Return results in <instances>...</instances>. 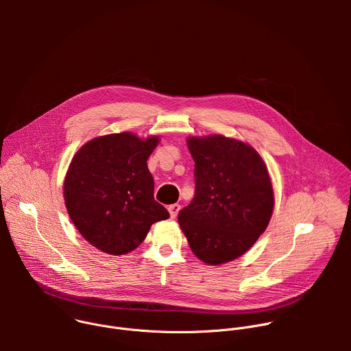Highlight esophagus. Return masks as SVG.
I'll list each match as a JSON object with an SVG mask.
<instances>
[{
  "label": "esophagus",
  "instance_id": "1",
  "mask_svg": "<svg viewBox=\"0 0 351 351\" xmlns=\"http://www.w3.org/2000/svg\"><path fill=\"white\" fill-rule=\"evenodd\" d=\"M168 211H169V214H171V218L175 219V218L178 217V213L180 211V206H179V204H172V206L168 207Z\"/></svg>",
  "mask_w": 351,
  "mask_h": 351
}]
</instances>
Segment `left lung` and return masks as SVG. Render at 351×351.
<instances>
[{
  "label": "left lung",
  "mask_w": 351,
  "mask_h": 351,
  "mask_svg": "<svg viewBox=\"0 0 351 351\" xmlns=\"http://www.w3.org/2000/svg\"><path fill=\"white\" fill-rule=\"evenodd\" d=\"M195 194L178 221L194 256L221 265L243 256L267 229L274 206L268 168L250 144L210 134L187 137Z\"/></svg>",
  "instance_id": "left-lung-1"
}]
</instances>
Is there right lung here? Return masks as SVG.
I'll return each instance as SVG.
<instances>
[{
    "label": "right lung",
    "instance_id": "right-lung-1",
    "mask_svg": "<svg viewBox=\"0 0 351 351\" xmlns=\"http://www.w3.org/2000/svg\"><path fill=\"white\" fill-rule=\"evenodd\" d=\"M160 137L140 138L122 132L98 136L79 148L65 180L66 211L79 233L112 256L128 254L149 228L169 218L154 199V179L147 160Z\"/></svg>",
    "mask_w": 351,
    "mask_h": 351
}]
</instances>
